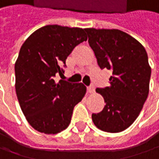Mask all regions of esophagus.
I'll return each instance as SVG.
<instances>
[{
  "instance_id": "obj_1",
  "label": "esophagus",
  "mask_w": 159,
  "mask_h": 159,
  "mask_svg": "<svg viewBox=\"0 0 159 159\" xmlns=\"http://www.w3.org/2000/svg\"><path fill=\"white\" fill-rule=\"evenodd\" d=\"M87 92H88V93H90V94H91V93H94V86H93V85H91V86H88V87H87Z\"/></svg>"
}]
</instances>
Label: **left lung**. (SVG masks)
<instances>
[{
    "mask_svg": "<svg viewBox=\"0 0 159 159\" xmlns=\"http://www.w3.org/2000/svg\"><path fill=\"white\" fill-rule=\"evenodd\" d=\"M88 43L101 69L112 71L109 86L96 88L106 106L92 115L95 126L109 133L129 127L139 116L149 92L151 68L143 45L116 29L87 28Z\"/></svg>",
    "mask_w": 159,
    "mask_h": 159,
    "instance_id": "1",
    "label": "left lung"
}]
</instances>
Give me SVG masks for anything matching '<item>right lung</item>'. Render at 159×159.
<instances>
[{"mask_svg": "<svg viewBox=\"0 0 159 159\" xmlns=\"http://www.w3.org/2000/svg\"><path fill=\"white\" fill-rule=\"evenodd\" d=\"M85 29L46 25L23 43L15 63V90L23 115L37 131L57 134L71 122L73 110L83 99V84L54 81L63 76L65 60L87 40Z\"/></svg>", "mask_w": 159, "mask_h": 159, "instance_id": "1", "label": "right lung"}]
</instances>
